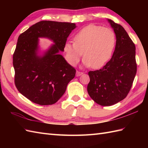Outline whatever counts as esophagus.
Instances as JSON below:
<instances>
[{"label": "esophagus", "instance_id": "esophagus-1", "mask_svg": "<svg viewBox=\"0 0 148 148\" xmlns=\"http://www.w3.org/2000/svg\"><path fill=\"white\" fill-rule=\"evenodd\" d=\"M83 73L82 72H79V71H77L76 72V76H77V77H78V76H80L81 75H82Z\"/></svg>", "mask_w": 148, "mask_h": 148}]
</instances>
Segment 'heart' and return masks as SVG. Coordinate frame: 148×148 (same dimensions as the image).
Masks as SVG:
<instances>
[{"instance_id":"heart-1","label":"heart","mask_w":148,"mask_h":148,"mask_svg":"<svg viewBox=\"0 0 148 148\" xmlns=\"http://www.w3.org/2000/svg\"><path fill=\"white\" fill-rule=\"evenodd\" d=\"M116 45V36L111 29L89 25L74 37V44L66 42L64 53L69 65L76 66L83 53L84 67L99 69L111 58Z\"/></svg>"}]
</instances>
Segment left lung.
<instances>
[{"instance_id": "1", "label": "left lung", "mask_w": 148, "mask_h": 148, "mask_svg": "<svg viewBox=\"0 0 148 148\" xmlns=\"http://www.w3.org/2000/svg\"><path fill=\"white\" fill-rule=\"evenodd\" d=\"M116 35L111 60L99 70L90 71L87 91L98 104L109 106L123 100L130 92L137 72L136 46L120 25L108 19Z\"/></svg>"}]
</instances>
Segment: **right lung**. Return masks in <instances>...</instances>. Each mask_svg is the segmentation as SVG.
<instances>
[{"instance_id":"add662e5","label":"right lung","mask_w":148,"mask_h":148,"mask_svg":"<svg viewBox=\"0 0 148 148\" xmlns=\"http://www.w3.org/2000/svg\"><path fill=\"white\" fill-rule=\"evenodd\" d=\"M76 25L73 23L41 21L33 25L18 37L13 54L14 83L22 95L34 103L52 105L65 92L76 69L59 53L69 34ZM39 38H47L53 45L42 53Z\"/></svg>"}]
</instances>
